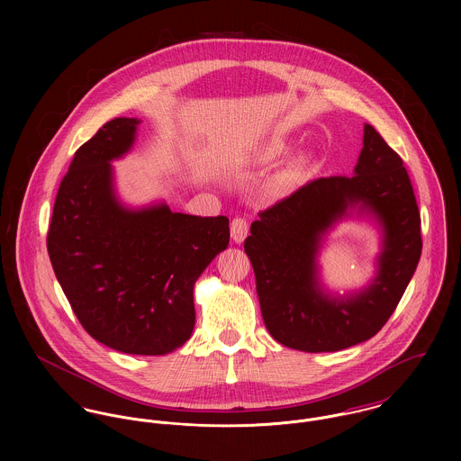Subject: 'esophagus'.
I'll return each mask as SVG.
<instances>
[{
    "instance_id": "esophagus-1",
    "label": "esophagus",
    "mask_w": 461,
    "mask_h": 461,
    "mask_svg": "<svg viewBox=\"0 0 461 461\" xmlns=\"http://www.w3.org/2000/svg\"><path fill=\"white\" fill-rule=\"evenodd\" d=\"M249 234V221L245 218H234L230 223V238L234 243H243Z\"/></svg>"
}]
</instances>
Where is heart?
Here are the masks:
<instances>
[{"mask_svg": "<svg viewBox=\"0 0 461 461\" xmlns=\"http://www.w3.org/2000/svg\"><path fill=\"white\" fill-rule=\"evenodd\" d=\"M282 152H284V145L278 143V141H271V143H267L266 147L261 149V159H264V161L276 159ZM305 163H307L305 158H294V159H291V161L276 174V177L271 181V185H269V195H282L284 192H287V190L291 188V185L298 179V176L302 174Z\"/></svg>", "mask_w": 461, "mask_h": 461, "instance_id": "b5f03b06", "label": "heart"}]
</instances>
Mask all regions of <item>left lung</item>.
<instances>
[{"label": "left lung", "mask_w": 461, "mask_h": 461, "mask_svg": "<svg viewBox=\"0 0 461 461\" xmlns=\"http://www.w3.org/2000/svg\"><path fill=\"white\" fill-rule=\"evenodd\" d=\"M351 177H321L259 212L245 240L264 325L280 344L339 351L376 335L420 259V214L402 159L371 124ZM367 217L381 230L377 273L362 290L331 294L317 258L342 219Z\"/></svg>", "instance_id": "obj_1"}]
</instances>
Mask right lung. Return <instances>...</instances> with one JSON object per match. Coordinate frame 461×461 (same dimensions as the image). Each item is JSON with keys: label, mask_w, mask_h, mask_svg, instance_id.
<instances>
[{"label": "right lung", "mask_w": 461, "mask_h": 461, "mask_svg": "<svg viewBox=\"0 0 461 461\" xmlns=\"http://www.w3.org/2000/svg\"><path fill=\"white\" fill-rule=\"evenodd\" d=\"M140 122L113 119L76 150L55 200L48 252L95 340L121 353L167 355L192 337L195 282L230 232L227 216L121 200L112 161L131 150Z\"/></svg>", "instance_id": "1"}]
</instances>
